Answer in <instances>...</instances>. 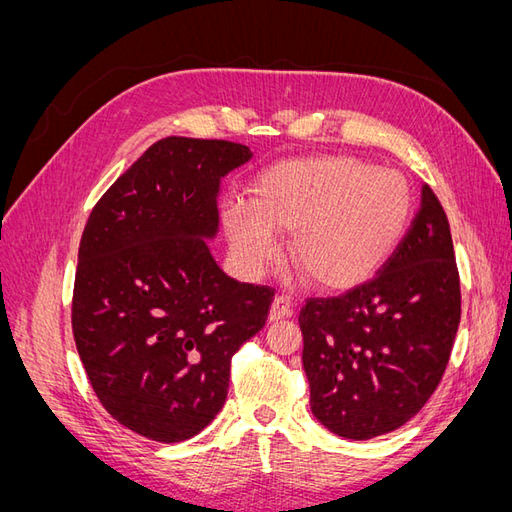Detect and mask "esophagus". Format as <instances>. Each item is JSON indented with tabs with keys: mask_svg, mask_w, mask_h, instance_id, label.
Returning a JSON list of instances; mask_svg holds the SVG:
<instances>
[{
	"mask_svg": "<svg viewBox=\"0 0 512 512\" xmlns=\"http://www.w3.org/2000/svg\"><path fill=\"white\" fill-rule=\"evenodd\" d=\"M292 316V303L288 297H284V294H280V297H275L273 303H271V309H269V320L275 322V320H282V318H288Z\"/></svg>",
	"mask_w": 512,
	"mask_h": 512,
	"instance_id": "obj_1",
	"label": "esophagus"
}]
</instances>
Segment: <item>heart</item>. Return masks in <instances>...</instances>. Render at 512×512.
<instances>
[{
	"mask_svg": "<svg viewBox=\"0 0 512 512\" xmlns=\"http://www.w3.org/2000/svg\"><path fill=\"white\" fill-rule=\"evenodd\" d=\"M410 213V183L397 170L324 156L267 168L252 183L250 205L226 207L224 224L250 271L277 256L275 232H292L290 254L307 280L346 290L369 280L395 252Z\"/></svg>",
	"mask_w": 512,
	"mask_h": 512,
	"instance_id": "obj_1",
	"label": "heart"
}]
</instances>
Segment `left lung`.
Segmentation results:
<instances>
[{
	"label": "left lung",
	"instance_id": "left-lung-1",
	"mask_svg": "<svg viewBox=\"0 0 512 512\" xmlns=\"http://www.w3.org/2000/svg\"><path fill=\"white\" fill-rule=\"evenodd\" d=\"M461 318L451 226L429 185L391 258L369 282L307 299L299 324L309 406L335 436L406 425L438 389Z\"/></svg>",
	"mask_w": 512,
	"mask_h": 512
}]
</instances>
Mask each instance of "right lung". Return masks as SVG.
I'll return each mask as SVG.
<instances>
[{
	"mask_svg": "<svg viewBox=\"0 0 512 512\" xmlns=\"http://www.w3.org/2000/svg\"><path fill=\"white\" fill-rule=\"evenodd\" d=\"M250 158L239 143L162 138L85 224L74 342L100 404L138 436L203 431L226 401L232 354L265 327L275 290L232 280L207 245L220 181Z\"/></svg>",
	"mask_w": 512,
	"mask_h": 512,
	"instance_id": "add662e5",
	"label": "right lung"
}]
</instances>
